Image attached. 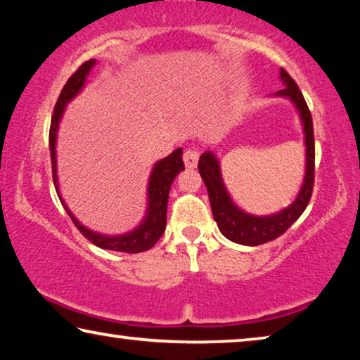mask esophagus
<instances>
[{"label": "esophagus", "mask_w": 360, "mask_h": 360, "mask_svg": "<svg viewBox=\"0 0 360 360\" xmlns=\"http://www.w3.org/2000/svg\"><path fill=\"white\" fill-rule=\"evenodd\" d=\"M198 150L195 149H188L184 152V165L187 169H193L197 168V163H198Z\"/></svg>", "instance_id": "1"}]
</instances>
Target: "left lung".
<instances>
[{
    "label": "left lung",
    "instance_id": "left-lung-1",
    "mask_svg": "<svg viewBox=\"0 0 360 360\" xmlns=\"http://www.w3.org/2000/svg\"><path fill=\"white\" fill-rule=\"evenodd\" d=\"M279 79H281L284 87L271 96L289 100L295 106V111L298 112L303 129L304 176L300 191H298L294 202L281 211L273 212V214L255 216L251 214V212H246L231 200L227 187L224 184L221 163H219V158L214 152H203L198 160V172L202 174L206 188H208L212 216H214L217 227L225 238L238 243V245L257 246L278 238L279 235H283L302 216V212L307 210L309 198H311L314 182L313 119L307 106V101H304L294 79L283 68L279 70Z\"/></svg>",
    "mask_w": 360,
    "mask_h": 360
}]
</instances>
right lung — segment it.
I'll use <instances>...</instances> for the list:
<instances>
[{
    "label": "right lung",
    "mask_w": 360,
    "mask_h": 360,
    "mask_svg": "<svg viewBox=\"0 0 360 360\" xmlns=\"http://www.w3.org/2000/svg\"><path fill=\"white\" fill-rule=\"evenodd\" d=\"M96 65V60H89L85 62L81 68H79L75 75H72L68 82L65 84V87L60 94L56 109H53L52 115V124H51V133H49V148H51V160H52V176H53V184H56V191L58 193L60 202H62L63 208L68 212L71 221L75 222L79 231L92 241L95 246L101 249H109V251H119V252H129L136 254L148 251L155 243L160 240L167 227V206H168V195L169 188L176 176H178L182 169H184V162H182V149H176L168 157L162 158L154 163L152 172L148 181V206H146V214L143 221L139 222L135 229L127 231V233L120 235H105L100 231L90 230L89 227L82 225V222L77 221V217L72 214L68 205L65 203V200L60 193L58 186V174H57V136L60 122L65 114V109L68 106V103L76 98V96L82 92L87 77L92 71L94 66Z\"/></svg>",
    "instance_id": "obj_1"
}]
</instances>
